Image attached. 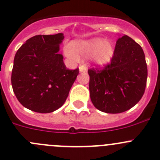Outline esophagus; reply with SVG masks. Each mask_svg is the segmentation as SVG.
<instances>
[{
  "instance_id": "esophagus-1",
  "label": "esophagus",
  "mask_w": 160,
  "mask_h": 160,
  "mask_svg": "<svg viewBox=\"0 0 160 160\" xmlns=\"http://www.w3.org/2000/svg\"><path fill=\"white\" fill-rule=\"evenodd\" d=\"M87 71V68L84 65H80L79 66V72H86Z\"/></svg>"
}]
</instances>
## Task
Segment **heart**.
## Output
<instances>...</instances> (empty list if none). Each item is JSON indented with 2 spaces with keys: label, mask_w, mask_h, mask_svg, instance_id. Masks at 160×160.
Listing matches in <instances>:
<instances>
[{
  "label": "heart",
  "mask_w": 160,
  "mask_h": 160,
  "mask_svg": "<svg viewBox=\"0 0 160 160\" xmlns=\"http://www.w3.org/2000/svg\"><path fill=\"white\" fill-rule=\"evenodd\" d=\"M64 52L74 60L89 57L92 64L102 68L112 62L115 56V46L104 38H94L89 40L73 42L71 45L65 47Z\"/></svg>",
  "instance_id": "obj_1"
}]
</instances>
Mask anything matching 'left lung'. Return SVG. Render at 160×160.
<instances>
[{
  "label": "left lung",
  "instance_id": "1",
  "mask_svg": "<svg viewBox=\"0 0 160 160\" xmlns=\"http://www.w3.org/2000/svg\"><path fill=\"white\" fill-rule=\"evenodd\" d=\"M89 92L94 107L105 113L129 110L144 95L148 69L144 51L127 35L118 39L111 64L89 69Z\"/></svg>",
  "mask_w": 160,
  "mask_h": 160
}]
</instances>
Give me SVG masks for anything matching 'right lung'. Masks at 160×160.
Instances as JSON below:
<instances>
[{"label":"right lung","instance_id":"obj_1","mask_svg":"<svg viewBox=\"0 0 160 160\" xmlns=\"http://www.w3.org/2000/svg\"><path fill=\"white\" fill-rule=\"evenodd\" d=\"M63 33L36 35L16 53L12 86L16 98L26 108L50 113L60 108L78 74V69H67L59 53Z\"/></svg>","mask_w":160,"mask_h":160}]
</instances>
